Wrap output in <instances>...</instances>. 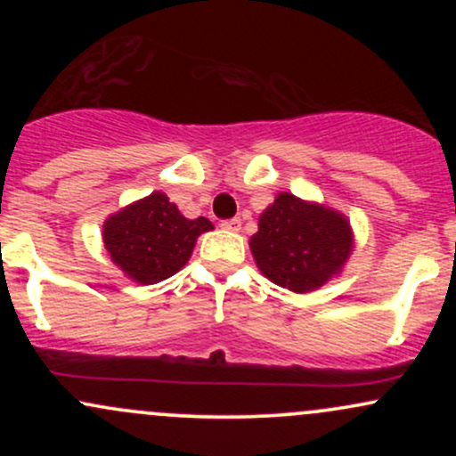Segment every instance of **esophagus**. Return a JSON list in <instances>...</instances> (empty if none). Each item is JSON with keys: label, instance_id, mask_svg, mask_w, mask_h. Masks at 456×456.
I'll return each mask as SVG.
<instances>
[{"label": "esophagus", "instance_id": "obj_1", "mask_svg": "<svg viewBox=\"0 0 456 456\" xmlns=\"http://www.w3.org/2000/svg\"><path fill=\"white\" fill-rule=\"evenodd\" d=\"M221 227L227 229V232H240V227H242V221H240V218H229V221L221 223Z\"/></svg>", "mask_w": 456, "mask_h": 456}]
</instances>
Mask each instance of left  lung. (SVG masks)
I'll return each mask as SVG.
<instances>
[{"label":"left lung","mask_w":456,"mask_h":456,"mask_svg":"<svg viewBox=\"0 0 456 456\" xmlns=\"http://www.w3.org/2000/svg\"><path fill=\"white\" fill-rule=\"evenodd\" d=\"M354 248L349 221L337 210L281 192L259 216L250 250L265 279L308 294L341 274Z\"/></svg>","instance_id":"8db88e82"}]
</instances>
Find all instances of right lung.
Instances as JSON below:
<instances>
[{
  "mask_svg": "<svg viewBox=\"0 0 456 456\" xmlns=\"http://www.w3.org/2000/svg\"><path fill=\"white\" fill-rule=\"evenodd\" d=\"M208 218H186L165 192H151L109 216L102 240L109 257L128 279L154 285L186 265L197 238L210 232Z\"/></svg>",
  "mask_w": 456,
  "mask_h": 456,
  "instance_id": "right-lung-1",
  "label": "right lung"
}]
</instances>
